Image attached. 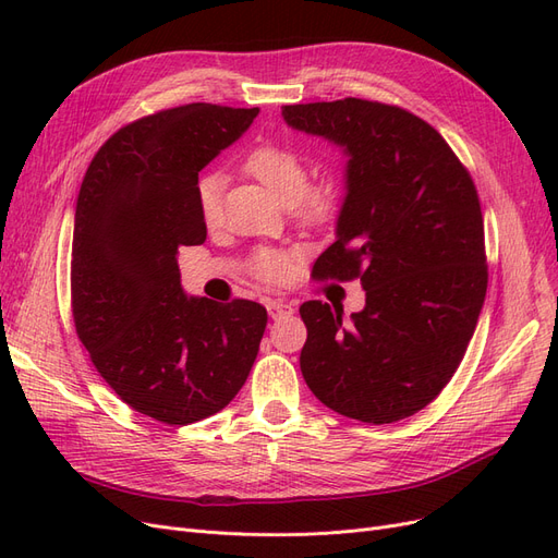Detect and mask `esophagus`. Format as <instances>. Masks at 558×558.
Segmentation results:
<instances>
[{"mask_svg":"<svg viewBox=\"0 0 558 558\" xmlns=\"http://www.w3.org/2000/svg\"><path fill=\"white\" fill-rule=\"evenodd\" d=\"M267 314L269 318H283V316H291L293 307L289 302H281V300H269L267 302Z\"/></svg>","mask_w":558,"mask_h":558,"instance_id":"esophagus-1","label":"esophagus"}]
</instances>
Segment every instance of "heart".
<instances>
[{
	"instance_id": "b5f03b06",
	"label": "heart",
	"mask_w": 558,
	"mask_h": 558,
	"mask_svg": "<svg viewBox=\"0 0 558 558\" xmlns=\"http://www.w3.org/2000/svg\"><path fill=\"white\" fill-rule=\"evenodd\" d=\"M244 170L272 193L281 205H293L295 216L307 226H324L332 221L340 209V191L332 183L310 185L307 162L295 148L283 144H263L244 158ZM197 209L202 223L214 228L221 221L223 177L205 174L197 181ZM293 251L263 246L251 253V275L267 283H281L291 272Z\"/></svg>"
}]
</instances>
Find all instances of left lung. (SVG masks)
<instances>
[{
  "label": "left lung",
  "mask_w": 558,
  "mask_h": 558,
  "mask_svg": "<svg viewBox=\"0 0 558 558\" xmlns=\"http://www.w3.org/2000/svg\"><path fill=\"white\" fill-rule=\"evenodd\" d=\"M283 121L344 148L347 197L316 279H361L344 324L328 302L300 307V369L312 393L363 424L424 410L459 369L486 295L480 195L442 134L396 105L344 97L281 107Z\"/></svg>",
  "instance_id": "left-lung-1"
}]
</instances>
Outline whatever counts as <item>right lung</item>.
<instances>
[{
  "label": "right lung",
  "mask_w": 558,
  "mask_h": 558,
  "mask_svg": "<svg viewBox=\"0 0 558 558\" xmlns=\"http://www.w3.org/2000/svg\"><path fill=\"white\" fill-rule=\"evenodd\" d=\"M258 116L193 102L128 123L83 177L72 242L81 344L134 412L185 426L240 393L267 326L258 302L185 298L177 253L207 240L197 174Z\"/></svg>",
  "instance_id": "1"
}]
</instances>
